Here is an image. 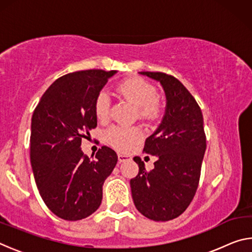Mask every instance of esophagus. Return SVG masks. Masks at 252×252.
Masks as SVG:
<instances>
[{
    "label": "esophagus",
    "instance_id": "esophagus-1",
    "mask_svg": "<svg viewBox=\"0 0 252 252\" xmlns=\"http://www.w3.org/2000/svg\"><path fill=\"white\" fill-rule=\"evenodd\" d=\"M118 160H119V163H122V162H126L127 160H130V157L119 153V155H118Z\"/></svg>",
    "mask_w": 252,
    "mask_h": 252
}]
</instances>
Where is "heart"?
<instances>
[{"label": "heart", "mask_w": 252, "mask_h": 252, "mask_svg": "<svg viewBox=\"0 0 252 252\" xmlns=\"http://www.w3.org/2000/svg\"><path fill=\"white\" fill-rule=\"evenodd\" d=\"M117 92L123 99L129 101L136 108L140 120L155 122L160 118L162 108L158 100V91L147 81L132 78L118 84ZM110 112V96L101 91L94 102V113L99 121H105ZM142 138L139 126H112L105 131V141L117 150L127 151Z\"/></svg>", "instance_id": "1"}]
</instances>
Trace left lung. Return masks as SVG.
Masks as SVG:
<instances>
[{"instance_id":"8db88e82","label":"left lung","mask_w":252,"mask_h":252,"mask_svg":"<svg viewBox=\"0 0 252 252\" xmlns=\"http://www.w3.org/2000/svg\"><path fill=\"white\" fill-rule=\"evenodd\" d=\"M163 88L167 105L163 119L144 143L143 151L156 156L155 168L147 171L139 157V173L131 179L134 206L147 218L168 221L185 212L198 189L207 141L203 117L197 101L185 85L162 72H139Z\"/></svg>"}]
</instances>
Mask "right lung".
Instances as JSON below:
<instances>
[{
    "label": "right lung",
    "instance_id": "right-lung-1",
    "mask_svg": "<svg viewBox=\"0 0 252 252\" xmlns=\"http://www.w3.org/2000/svg\"><path fill=\"white\" fill-rule=\"evenodd\" d=\"M117 71L85 70L61 76L42 95L32 116L31 165L39 192L59 218L76 221L97 210L102 186L118 156L103 146L90 160L81 141L96 126L94 102Z\"/></svg>",
    "mask_w": 252,
    "mask_h": 252
}]
</instances>
